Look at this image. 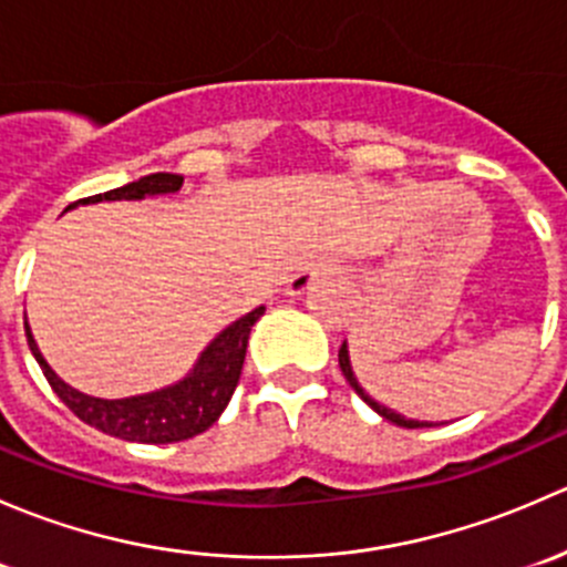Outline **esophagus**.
<instances>
[{
    "label": "esophagus",
    "instance_id": "34e87169",
    "mask_svg": "<svg viewBox=\"0 0 567 567\" xmlns=\"http://www.w3.org/2000/svg\"><path fill=\"white\" fill-rule=\"evenodd\" d=\"M331 274H337L334 262H331V260H318V262H310V266H301L299 271L290 277L288 290H290V293H305V290L316 288L318 282L329 279Z\"/></svg>",
    "mask_w": 567,
    "mask_h": 567
}]
</instances>
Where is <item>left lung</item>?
Segmentation results:
<instances>
[{"label":"left lung","instance_id":"obj_1","mask_svg":"<svg viewBox=\"0 0 567 567\" xmlns=\"http://www.w3.org/2000/svg\"><path fill=\"white\" fill-rule=\"evenodd\" d=\"M337 357H340V370H342V375H346V381H348V384L353 386V392H357L359 398H362L364 403L370 405V409H373V411H379V414L384 416V420H390V422H394V425H400V427H431V422H420V420H405V416L394 414V411H392V409H386V405L375 403V400L370 398V394L364 392L362 386H359L357 375H353V370H351V362H348V348H346V342H342V348H340V353H337Z\"/></svg>","mask_w":567,"mask_h":567}]
</instances>
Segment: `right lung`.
Returning a JSON list of instances; mask_svg holds the SVG:
<instances>
[{
    "label": "right lung",
    "instance_id": "obj_1",
    "mask_svg": "<svg viewBox=\"0 0 567 567\" xmlns=\"http://www.w3.org/2000/svg\"><path fill=\"white\" fill-rule=\"evenodd\" d=\"M181 186V175L156 173L140 177V181L128 183V186L76 199L73 205L101 203V199H142L151 197V194L177 192ZM73 205H68V208H73ZM262 312H266V307H257L249 316H244L233 326H227V329L205 348L194 373L188 375V379H183L181 384L162 392L140 394V398L125 400L90 398V394H82L79 390H73V386H68L62 379H56L54 370H51L49 364H45V359L40 357L35 340H32L30 326L24 323V329L30 351L35 353L45 381H49L51 390L56 392V398H60L79 420L99 427V431L109 433V436L125 439V442L169 444L197 436V433L208 431V427L219 420V414L227 409L233 392H236L238 379H241L251 326L257 323V318H260Z\"/></svg>",
    "mask_w": 567,
    "mask_h": 567
}]
</instances>
